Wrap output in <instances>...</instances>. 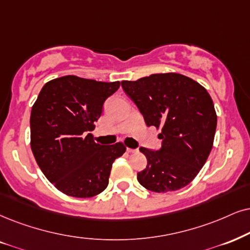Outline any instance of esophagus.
Masks as SVG:
<instances>
[{"label": "esophagus", "mask_w": 250, "mask_h": 250, "mask_svg": "<svg viewBox=\"0 0 250 250\" xmlns=\"http://www.w3.org/2000/svg\"><path fill=\"white\" fill-rule=\"evenodd\" d=\"M127 152H129V153H134V152H137V150H136V148L127 147Z\"/></svg>", "instance_id": "obj_1"}]
</instances>
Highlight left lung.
<instances>
[{"instance_id":"left-lung-1","label":"left lung","mask_w":250,"mask_h":250,"mask_svg":"<svg viewBox=\"0 0 250 250\" xmlns=\"http://www.w3.org/2000/svg\"><path fill=\"white\" fill-rule=\"evenodd\" d=\"M121 85L146 125L162 129L159 151L140 148L147 165L137 173L138 182L156 192L186 187L200 173L213 146L217 114L210 94L200 83L176 72L122 81Z\"/></svg>"}]
</instances>
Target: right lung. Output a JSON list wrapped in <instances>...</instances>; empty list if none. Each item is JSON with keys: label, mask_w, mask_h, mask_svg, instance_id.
<instances>
[{"label": "right lung", "mask_w": 250, "mask_h": 250, "mask_svg": "<svg viewBox=\"0 0 250 250\" xmlns=\"http://www.w3.org/2000/svg\"><path fill=\"white\" fill-rule=\"evenodd\" d=\"M119 87L120 82L68 75L41 88L31 110V148L43 174L63 194L88 198L108 186L112 164L125 146L121 142L105 146L87 132Z\"/></svg>", "instance_id": "1"}]
</instances>
